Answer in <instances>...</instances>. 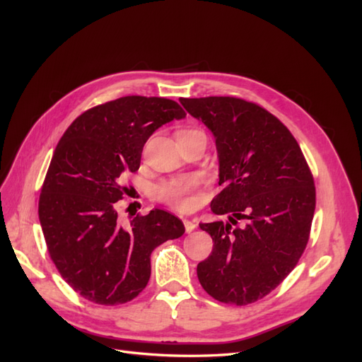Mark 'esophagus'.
I'll return each instance as SVG.
<instances>
[{"instance_id": "1", "label": "esophagus", "mask_w": 362, "mask_h": 362, "mask_svg": "<svg viewBox=\"0 0 362 362\" xmlns=\"http://www.w3.org/2000/svg\"><path fill=\"white\" fill-rule=\"evenodd\" d=\"M183 224H185L186 233H191V232H194V230L197 229V224H195V221H191V220H185V221H183Z\"/></svg>"}]
</instances>
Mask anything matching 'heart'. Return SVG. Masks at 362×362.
Here are the masks:
<instances>
[{
    "label": "heart",
    "instance_id": "1",
    "mask_svg": "<svg viewBox=\"0 0 362 362\" xmlns=\"http://www.w3.org/2000/svg\"><path fill=\"white\" fill-rule=\"evenodd\" d=\"M202 133L198 129H183L177 132V138ZM197 187V180L194 177L171 179L164 180L156 187V197L158 201L173 206L176 210H187L192 205V192Z\"/></svg>",
    "mask_w": 362,
    "mask_h": 362
}]
</instances>
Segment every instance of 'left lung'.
Wrapping results in <instances>:
<instances>
[{
    "mask_svg": "<svg viewBox=\"0 0 362 362\" xmlns=\"http://www.w3.org/2000/svg\"><path fill=\"white\" fill-rule=\"evenodd\" d=\"M180 103L216 138L223 189L211 211L229 216L199 224L214 242L197 267L199 283L220 302L248 305L273 292L307 248L313 173L289 129L261 105L236 97Z\"/></svg>",
    "mask_w": 362,
    "mask_h": 362,
    "instance_id": "8db88e82",
    "label": "left lung"
}]
</instances>
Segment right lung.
<instances>
[{"instance_id": "1", "label": "right lung", "mask_w": 362, "mask_h": 362, "mask_svg": "<svg viewBox=\"0 0 362 362\" xmlns=\"http://www.w3.org/2000/svg\"><path fill=\"white\" fill-rule=\"evenodd\" d=\"M185 116L173 100L129 95L82 112L57 144L37 213L54 265L82 298L100 305L135 299L148 284L152 251L185 233L158 208L122 226L116 204L148 138Z\"/></svg>"}]
</instances>
